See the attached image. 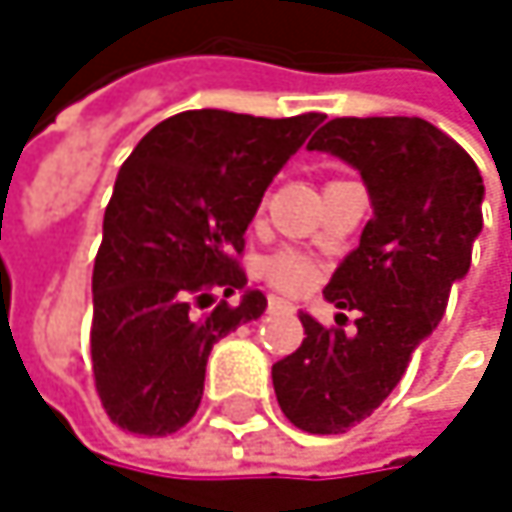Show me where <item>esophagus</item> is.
Returning <instances> with one entry per match:
<instances>
[{
	"mask_svg": "<svg viewBox=\"0 0 512 512\" xmlns=\"http://www.w3.org/2000/svg\"><path fill=\"white\" fill-rule=\"evenodd\" d=\"M266 305H269V311H278V308H287V302H284L281 296H269V299H266Z\"/></svg>",
	"mask_w": 512,
	"mask_h": 512,
	"instance_id": "obj_1",
	"label": "esophagus"
}]
</instances>
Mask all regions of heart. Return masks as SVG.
Returning a JSON list of instances; mask_svg holds the SVG:
<instances>
[{"label":"heart","mask_w":512,"mask_h":512,"mask_svg":"<svg viewBox=\"0 0 512 512\" xmlns=\"http://www.w3.org/2000/svg\"><path fill=\"white\" fill-rule=\"evenodd\" d=\"M260 275L284 293H302L314 281V263L299 252H278L260 263Z\"/></svg>","instance_id":"obj_1"}]
</instances>
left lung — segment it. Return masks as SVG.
<instances>
[{
	"label": "left lung",
	"mask_w": 512,
	"mask_h": 512,
	"mask_svg": "<svg viewBox=\"0 0 512 512\" xmlns=\"http://www.w3.org/2000/svg\"><path fill=\"white\" fill-rule=\"evenodd\" d=\"M308 148L356 165L373 201L358 249L323 290L358 311L356 332H344V314L338 326H320L299 311L305 341L272 364V385L293 427L338 436L397 388L415 347L439 326L483 228V177L424 118H335Z\"/></svg>",
	"instance_id": "left-lung-1"
}]
</instances>
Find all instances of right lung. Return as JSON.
Wrapping results in <instances>:
<instances>
[{
  "label": "right lung",
  "instance_id": "obj_1",
  "mask_svg": "<svg viewBox=\"0 0 512 512\" xmlns=\"http://www.w3.org/2000/svg\"><path fill=\"white\" fill-rule=\"evenodd\" d=\"M320 121L189 109L156 124L121 165L91 275L94 385L121 430L168 436L189 424L213 344L263 314L260 290L204 308L213 290L246 287L243 234Z\"/></svg>",
  "mask_w": 512,
  "mask_h": 512
}]
</instances>
